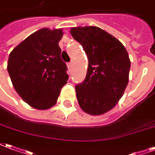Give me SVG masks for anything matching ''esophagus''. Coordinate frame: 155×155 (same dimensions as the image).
Returning a JSON list of instances; mask_svg holds the SVG:
<instances>
[{"mask_svg": "<svg viewBox=\"0 0 155 155\" xmlns=\"http://www.w3.org/2000/svg\"><path fill=\"white\" fill-rule=\"evenodd\" d=\"M71 67H72V63L71 62H70V63H67V68L69 69V70H71Z\"/></svg>", "mask_w": 155, "mask_h": 155, "instance_id": "obj_1", "label": "esophagus"}]
</instances>
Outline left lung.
Instances as JSON below:
<instances>
[{"label": "left lung", "instance_id": "obj_1", "mask_svg": "<svg viewBox=\"0 0 155 155\" xmlns=\"http://www.w3.org/2000/svg\"><path fill=\"white\" fill-rule=\"evenodd\" d=\"M89 59L86 77L75 86L82 110L101 115L115 106L125 91L130 69L129 54L118 39L96 26L71 29Z\"/></svg>", "mask_w": 155, "mask_h": 155}]
</instances>
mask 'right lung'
Returning a JSON list of instances; mask_svg holds the SVG:
<instances>
[{"label":"right lung","instance_id":"right-lung-1","mask_svg":"<svg viewBox=\"0 0 155 155\" xmlns=\"http://www.w3.org/2000/svg\"><path fill=\"white\" fill-rule=\"evenodd\" d=\"M62 29L42 28L15 46L9 55L7 71L15 91L25 103L48 110L57 102L67 83V67L61 60L59 42Z\"/></svg>","mask_w":155,"mask_h":155}]
</instances>
